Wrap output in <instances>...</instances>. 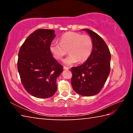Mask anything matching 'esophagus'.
Listing matches in <instances>:
<instances>
[{"label": "esophagus", "mask_w": 133, "mask_h": 133, "mask_svg": "<svg viewBox=\"0 0 133 133\" xmlns=\"http://www.w3.org/2000/svg\"><path fill=\"white\" fill-rule=\"evenodd\" d=\"M63 69H64V70H69V67H66V66H64L63 67Z\"/></svg>", "instance_id": "1"}]
</instances>
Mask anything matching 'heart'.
<instances>
[{
	"mask_svg": "<svg viewBox=\"0 0 133 133\" xmlns=\"http://www.w3.org/2000/svg\"><path fill=\"white\" fill-rule=\"evenodd\" d=\"M93 47V41L89 36L69 31L62 36L60 42H51L49 50L53 57L58 60L63 59L68 50L70 55L63 62L69 66L78 61H85L91 55Z\"/></svg>",
	"mask_w": 133,
	"mask_h": 133,
	"instance_id": "b5f03b06",
	"label": "heart"
}]
</instances>
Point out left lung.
<instances>
[{"label":"left lung","instance_id":"1","mask_svg":"<svg viewBox=\"0 0 133 133\" xmlns=\"http://www.w3.org/2000/svg\"><path fill=\"white\" fill-rule=\"evenodd\" d=\"M86 31L93 41L91 55L83 64L71 67L72 87L76 93L83 96L98 94L104 86L110 71L111 54L102 37L89 29Z\"/></svg>","mask_w":133,"mask_h":133}]
</instances>
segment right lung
<instances>
[{
  "label": "right lung",
  "instance_id": "right-lung-1",
  "mask_svg": "<svg viewBox=\"0 0 133 133\" xmlns=\"http://www.w3.org/2000/svg\"><path fill=\"white\" fill-rule=\"evenodd\" d=\"M55 37L54 30L37 29L29 36L18 54L17 70L22 84L37 98H49L55 94L56 79L63 69L49 50Z\"/></svg>",
  "mask_w": 133,
  "mask_h": 133
}]
</instances>
